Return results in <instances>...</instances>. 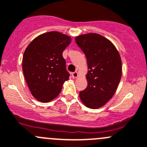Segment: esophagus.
<instances>
[{
  "instance_id": "1",
  "label": "esophagus",
  "mask_w": 147,
  "mask_h": 147,
  "mask_svg": "<svg viewBox=\"0 0 147 147\" xmlns=\"http://www.w3.org/2000/svg\"><path fill=\"white\" fill-rule=\"evenodd\" d=\"M78 76H79V74H78V72L75 71V72L72 73V77L74 78V79H76Z\"/></svg>"
}]
</instances>
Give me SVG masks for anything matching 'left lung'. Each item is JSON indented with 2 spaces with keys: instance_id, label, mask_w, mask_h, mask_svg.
Returning <instances> with one entry per match:
<instances>
[{
  "instance_id": "obj_1",
  "label": "left lung",
  "mask_w": 147,
  "mask_h": 147,
  "mask_svg": "<svg viewBox=\"0 0 147 147\" xmlns=\"http://www.w3.org/2000/svg\"><path fill=\"white\" fill-rule=\"evenodd\" d=\"M87 61V87L79 92L87 107H102L114 95L122 76V63L116 47L109 40L96 33L75 38Z\"/></svg>"
}]
</instances>
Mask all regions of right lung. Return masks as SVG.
Returning a JSON list of instances; mask_svg holds the SVG:
<instances>
[{
  "label": "right lung",
  "mask_w": 147,
  "mask_h": 147,
  "mask_svg": "<svg viewBox=\"0 0 147 147\" xmlns=\"http://www.w3.org/2000/svg\"><path fill=\"white\" fill-rule=\"evenodd\" d=\"M71 38L58 32L40 34L31 42L24 51L22 69L31 93L41 102L58 97L69 73L65 68L63 52Z\"/></svg>",
  "instance_id": "right-lung-1"
}]
</instances>
